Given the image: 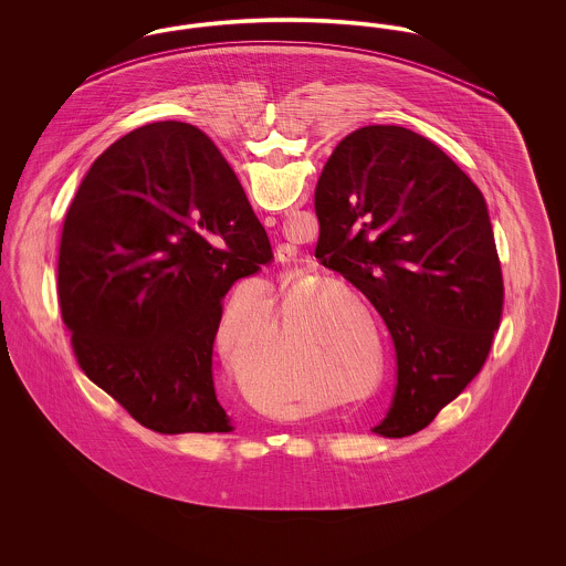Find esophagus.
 I'll return each mask as SVG.
<instances>
[{
    "label": "esophagus",
    "mask_w": 566,
    "mask_h": 566,
    "mask_svg": "<svg viewBox=\"0 0 566 566\" xmlns=\"http://www.w3.org/2000/svg\"><path fill=\"white\" fill-rule=\"evenodd\" d=\"M273 222H275V218H273V216H268V218H265V224H268V227H271ZM295 248H291V245L280 248V252H277V259H280L282 263H291V261H295Z\"/></svg>",
    "instance_id": "1"
}]
</instances>
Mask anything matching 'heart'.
Here are the masks:
<instances>
[{
	"label": "heart",
	"mask_w": 566,
	"mask_h": 566,
	"mask_svg": "<svg viewBox=\"0 0 566 566\" xmlns=\"http://www.w3.org/2000/svg\"><path fill=\"white\" fill-rule=\"evenodd\" d=\"M312 298V291H286L277 305V342L271 350L244 365L250 354L259 348L263 339L270 337L268 324V305H261L259 316L248 323L245 310L240 303H231L220 321L216 335L218 350L231 371L242 376L245 388L259 399L263 407L271 411H282L296 397V390L291 384L293 360L291 354L295 348V335L298 333L301 316ZM358 303L356 296L339 291H326L312 305L310 321L303 324L301 333H314V371L323 379L328 388V395L346 405L369 403L374 397V388L363 390L367 384V367L352 350L350 323L342 316V310L331 303Z\"/></svg>",
	"instance_id": "1"
}]
</instances>
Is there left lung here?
Returning <instances> with one entry per match:
<instances>
[{"label": "left lung", "mask_w": 566, "mask_h": 566, "mask_svg": "<svg viewBox=\"0 0 566 566\" xmlns=\"http://www.w3.org/2000/svg\"><path fill=\"white\" fill-rule=\"evenodd\" d=\"M316 216V259L371 301L395 342V401L371 431H422L482 371L501 326L484 195L424 135L369 125L328 157Z\"/></svg>", "instance_id": "left-lung-1"}]
</instances>
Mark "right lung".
<instances>
[{
	"mask_svg": "<svg viewBox=\"0 0 566 566\" xmlns=\"http://www.w3.org/2000/svg\"><path fill=\"white\" fill-rule=\"evenodd\" d=\"M271 259L208 135L163 120L120 137L82 178L59 245L61 318L84 376L150 431H233L212 376L222 298Z\"/></svg>",
	"mask_w": 566,
	"mask_h": 566,
	"instance_id": "right-lung-1",
	"label": "right lung"
}]
</instances>
